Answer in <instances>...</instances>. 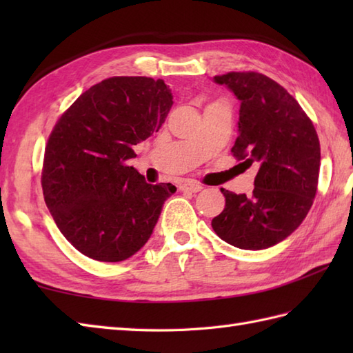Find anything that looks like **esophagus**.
I'll use <instances>...</instances> for the list:
<instances>
[{
	"mask_svg": "<svg viewBox=\"0 0 353 353\" xmlns=\"http://www.w3.org/2000/svg\"><path fill=\"white\" fill-rule=\"evenodd\" d=\"M203 190V186L196 182H185L181 185V191L183 192H199Z\"/></svg>",
	"mask_w": 353,
	"mask_h": 353,
	"instance_id": "obj_1",
	"label": "esophagus"
}]
</instances>
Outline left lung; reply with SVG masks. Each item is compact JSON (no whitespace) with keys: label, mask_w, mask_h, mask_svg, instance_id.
Here are the masks:
<instances>
[{"label":"left lung","mask_w":353,"mask_h":353,"mask_svg":"<svg viewBox=\"0 0 353 353\" xmlns=\"http://www.w3.org/2000/svg\"><path fill=\"white\" fill-rule=\"evenodd\" d=\"M239 100L232 153L259 163L250 197L221 188L224 211L212 220L223 241L264 250L290 236L310 212L317 192L320 142L311 119L274 80L258 72L215 76Z\"/></svg>","instance_id":"1"}]
</instances>
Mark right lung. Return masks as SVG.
Instances as JSON below:
<instances>
[{
  "label": "right lung",
  "mask_w": 353,
  "mask_h": 353,
  "mask_svg": "<svg viewBox=\"0 0 353 353\" xmlns=\"http://www.w3.org/2000/svg\"><path fill=\"white\" fill-rule=\"evenodd\" d=\"M171 89L150 77H110L89 88L52 129L42 190L63 236L85 256L119 262L153 234L176 186L147 183L127 165L133 145L161 129Z\"/></svg>",
  "instance_id": "add662e5"
}]
</instances>
